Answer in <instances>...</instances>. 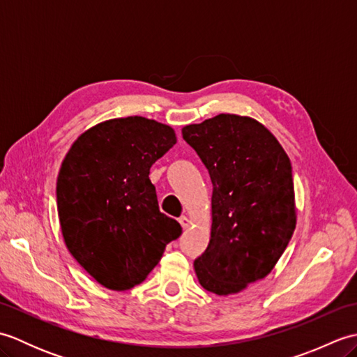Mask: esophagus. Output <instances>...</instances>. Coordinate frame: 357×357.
<instances>
[{
  "mask_svg": "<svg viewBox=\"0 0 357 357\" xmlns=\"http://www.w3.org/2000/svg\"><path fill=\"white\" fill-rule=\"evenodd\" d=\"M178 221H179V224H181V227H183V229H188V227H190V219H188L187 216H181Z\"/></svg>",
  "mask_w": 357,
  "mask_h": 357,
  "instance_id": "34e87169",
  "label": "esophagus"
}]
</instances>
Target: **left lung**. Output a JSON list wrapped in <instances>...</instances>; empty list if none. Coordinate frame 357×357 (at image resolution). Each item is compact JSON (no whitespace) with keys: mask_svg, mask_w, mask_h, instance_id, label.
Instances as JSON below:
<instances>
[{"mask_svg":"<svg viewBox=\"0 0 357 357\" xmlns=\"http://www.w3.org/2000/svg\"><path fill=\"white\" fill-rule=\"evenodd\" d=\"M210 173L211 230L195 261L199 284L219 296L241 293L275 268L296 229L290 158L250 116L221 113L183 127Z\"/></svg>","mask_w":357,"mask_h":357,"instance_id":"obj_1","label":"left lung"}]
</instances>
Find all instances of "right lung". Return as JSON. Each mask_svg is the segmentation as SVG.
Listing matches in <instances>:
<instances>
[{
    "label": "right lung",
    "instance_id": "1",
    "mask_svg": "<svg viewBox=\"0 0 357 357\" xmlns=\"http://www.w3.org/2000/svg\"><path fill=\"white\" fill-rule=\"evenodd\" d=\"M176 144L167 124L107 119L81 133L63 159L56 207L64 244L98 284L115 291L146 280L183 229L159 211L150 167Z\"/></svg>",
    "mask_w": 357,
    "mask_h": 357
}]
</instances>
